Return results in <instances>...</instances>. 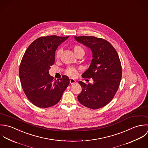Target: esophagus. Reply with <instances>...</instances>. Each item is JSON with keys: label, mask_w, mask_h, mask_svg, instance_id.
<instances>
[{"label": "esophagus", "mask_w": 148, "mask_h": 148, "mask_svg": "<svg viewBox=\"0 0 148 148\" xmlns=\"http://www.w3.org/2000/svg\"><path fill=\"white\" fill-rule=\"evenodd\" d=\"M75 82H76V81H75V80L74 79H72V78L70 79V84L71 85L74 84Z\"/></svg>", "instance_id": "34e87169"}]
</instances>
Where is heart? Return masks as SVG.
I'll list each match as a JSON object with an SVG mask.
<instances>
[{
	"mask_svg": "<svg viewBox=\"0 0 148 148\" xmlns=\"http://www.w3.org/2000/svg\"><path fill=\"white\" fill-rule=\"evenodd\" d=\"M73 50L75 53V54L76 55H77L79 53H85V50L84 49L80 46H78V45H75L74 46H73ZM61 52H62V50L61 49H58L56 53V57L57 58H59L60 56V54H61ZM67 74L69 75V76H71V77H73L74 75H75L76 73H77V70L75 69V68H73V67H69L67 70Z\"/></svg>",
	"mask_w": 148,
	"mask_h": 148,
	"instance_id": "heart-1",
	"label": "heart"
}]
</instances>
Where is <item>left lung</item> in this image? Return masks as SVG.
Wrapping results in <instances>:
<instances>
[{
  "instance_id": "obj_1",
  "label": "left lung",
  "mask_w": 148,
  "mask_h": 148,
  "mask_svg": "<svg viewBox=\"0 0 148 148\" xmlns=\"http://www.w3.org/2000/svg\"><path fill=\"white\" fill-rule=\"evenodd\" d=\"M79 43L89 48L92 59L88 69L82 77L92 78L93 84H79L82 91L78 95L79 102L92 109L106 106L118 90L122 77V67L117 52L107 40L95 36H74Z\"/></svg>"
}]
</instances>
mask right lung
Here are the masks:
<instances>
[{"label": "right lung", "mask_w": 148, "mask_h": 148, "mask_svg": "<svg viewBox=\"0 0 148 148\" xmlns=\"http://www.w3.org/2000/svg\"><path fill=\"white\" fill-rule=\"evenodd\" d=\"M69 37L39 38L25 53L19 67V78L26 95L36 106L47 108L55 105L69 85L68 77L54 79L49 74L50 66L55 62L56 50Z\"/></svg>", "instance_id": "right-lung-1"}]
</instances>
